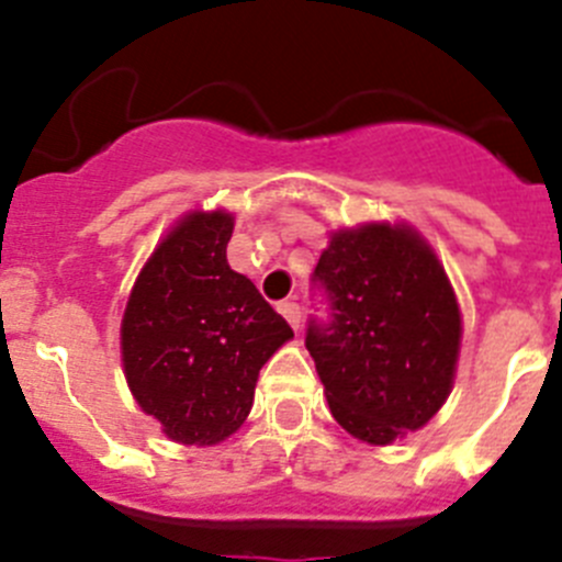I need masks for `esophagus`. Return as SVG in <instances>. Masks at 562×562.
<instances>
[{"instance_id": "obj_1", "label": "esophagus", "mask_w": 562, "mask_h": 562, "mask_svg": "<svg viewBox=\"0 0 562 562\" xmlns=\"http://www.w3.org/2000/svg\"><path fill=\"white\" fill-rule=\"evenodd\" d=\"M278 312L290 321L292 329H301V306H297L295 301H281V304H278Z\"/></svg>"}]
</instances>
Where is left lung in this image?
I'll return each instance as SVG.
<instances>
[{
	"label": "left lung",
	"instance_id": "left-lung-1",
	"mask_svg": "<svg viewBox=\"0 0 562 562\" xmlns=\"http://www.w3.org/2000/svg\"><path fill=\"white\" fill-rule=\"evenodd\" d=\"M329 321H310L306 349L331 416L369 445H391L445 405L461 312L445 267L414 227L371 222L331 233L312 276Z\"/></svg>",
	"mask_w": 562,
	"mask_h": 562
}]
</instances>
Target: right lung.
<instances>
[{
    "instance_id": "obj_1",
    "label": "right lung",
    "mask_w": 562,
    "mask_h": 562,
    "mask_svg": "<svg viewBox=\"0 0 562 562\" xmlns=\"http://www.w3.org/2000/svg\"><path fill=\"white\" fill-rule=\"evenodd\" d=\"M231 213L182 216L123 312L128 389L180 445L205 448L236 434L252 408L258 371L292 337L250 278L231 270Z\"/></svg>"
}]
</instances>
